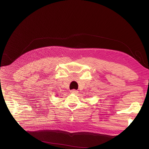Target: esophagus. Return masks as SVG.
I'll return each instance as SVG.
<instances>
[{"label":"esophagus","instance_id":"1","mask_svg":"<svg viewBox=\"0 0 149 149\" xmlns=\"http://www.w3.org/2000/svg\"><path fill=\"white\" fill-rule=\"evenodd\" d=\"M70 93H74V94H77L78 93V91L76 90H70Z\"/></svg>","mask_w":149,"mask_h":149}]
</instances>
